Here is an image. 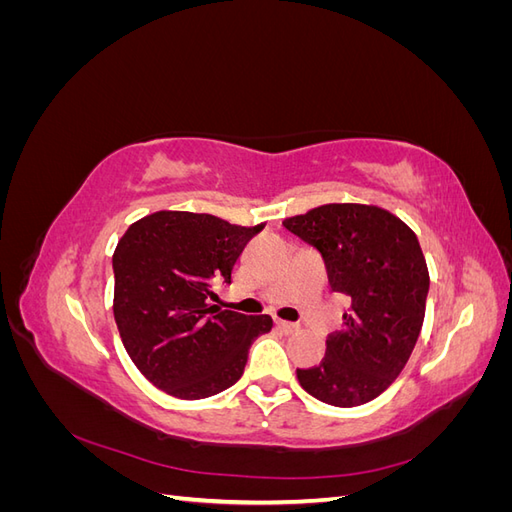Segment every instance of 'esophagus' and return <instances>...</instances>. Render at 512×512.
<instances>
[{
	"instance_id": "obj_1",
	"label": "esophagus",
	"mask_w": 512,
	"mask_h": 512,
	"mask_svg": "<svg viewBox=\"0 0 512 512\" xmlns=\"http://www.w3.org/2000/svg\"><path fill=\"white\" fill-rule=\"evenodd\" d=\"M277 329H282L284 333H297L299 331V324L286 322V320H277Z\"/></svg>"
}]
</instances>
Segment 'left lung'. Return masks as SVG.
<instances>
[{
	"instance_id": "obj_1",
	"label": "left lung",
	"mask_w": 512,
	"mask_h": 512,
	"mask_svg": "<svg viewBox=\"0 0 512 512\" xmlns=\"http://www.w3.org/2000/svg\"><path fill=\"white\" fill-rule=\"evenodd\" d=\"M320 252L333 292L352 301L320 365L297 369L303 389L337 408L367 404L406 367L421 335L429 271L414 232L374 205H322L284 220Z\"/></svg>"
}]
</instances>
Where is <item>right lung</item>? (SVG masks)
Instances as JSON below:
<instances>
[{
    "instance_id": "1",
    "label": "right lung",
    "mask_w": 512,
    "mask_h": 512,
    "mask_svg": "<svg viewBox=\"0 0 512 512\" xmlns=\"http://www.w3.org/2000/svg\"><path fill=\"white\" fill-rule=\"evenodd\" d=\"M265 228L209 213L158 211L134 222L113 254V312L141 374L179 399H205L235 384L271 316L211 305L213 286L232 282L247 241Z\"/></svg>"
}]
</instances>
